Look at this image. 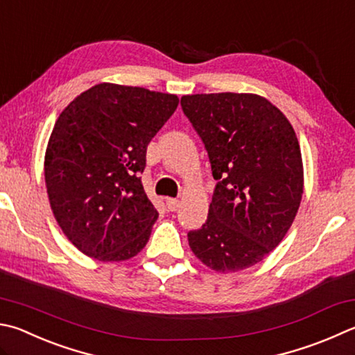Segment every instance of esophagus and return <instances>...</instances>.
Masks as SVG:
<instances>
[{"label":"esophagus","mask_w":355,"mask_h":355,"mask_svg":"<svg viewBox=\"0 0 355 355\" xmlns=\"http://www.w3.org/2000/svg\"><path fill=\"white\" fill-rule=\"evenodd\" d=\"M166 206L169 211H177L180 206V200L178 198H166Z\"/></svg>","instance_id":"obj_1"}]
</instances>
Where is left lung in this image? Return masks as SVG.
Here are the masks:
<instances>
[{
    "mask_svg": "<svg viewBox=\"0 0 355 355\" xmlns=\"http://www.w3.org/2000/svg\"><path fill=\"white\" fill-rule=\"evenodd\" d=\"M217 186L192 253L218 273L261 262L284 239L304 191L298 138L286 114L253 93L183 96Z\"/></svg>",
    "mask_w": 355,
    "mask_h": 355,
    "instance_id": "8db88e82",
    "label": "left lung"
}]
</instances>
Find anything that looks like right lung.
Wrapping results in <instances>:
<instances>
[{"label": "right lung", "instance_id": "obj_1", "mask_svg": "<svg viewBox=\"0 0 355 355\" xmlns=\"http://www.w3.org/2000/svg\"><path fill=\"white\" fill-rule=\"evenodd\" d=\"M177 107L175 94L104 82L57 118L44 183L57 223L83 254L121 262L146 247L158 211L139 172L147 146Z\"/></svg>", "mask_w": 355, "mask_h": 355}]
</instances>
